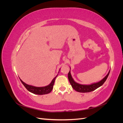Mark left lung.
Segmentation results:
<instances>
[{
    "mask_svg": "<svg viewBox=\"0 0 123 123\" xmlns=\"http://www.w3.org/2000/svg\"><path fill=\"white\" fill-rule=\"evenodd\" d=\"M109 73H110V71H109L108 73L107 74V75L100 81H98V83H93L91 85H81L76 83L72 79L71 74V73H70V70L69 72L68 73V79L70 81V84L72 86V87L75 91L79 92H82V93L89 92H91L95 90V89H96L98 87L101 86H102L103 84L105 83V81L106 80L108 76L109 75Z\"/></svg>",
    "mask_w": 123,
    "mask_h": 123,
    "instance_id": "1",
    "label": "left lung"
}]
</instances>
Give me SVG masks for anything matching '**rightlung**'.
I'll use <instances>...</instances> for the list:
<instances>
[{
  "label": "right lung",
  "instance_id": "obj_1",
  "mask_svg": "<svg viewBox=\"0 0 123 123\" xmlns=\"http://www.w3.org/2000/svg\"><path fill=\"white\" fill-rule=\"evenodd\" d=\"M55 76L53 80H52L51 83L49 85L47 86H44V87H35V86H33L31 85H29L27 84H25L24 83V81L22 80L21 79H20L21 82L22 83L25 88L27 89V90L30 91L31 93H33L35 94H38V95H43V94H46L49 93L50 92H51V91L52 90L53 88V86L55 82V80L56 79V77H57Z\"/></svg>",
  "mask_w": 123,
  "mask_h": 123
}]
</instances>
